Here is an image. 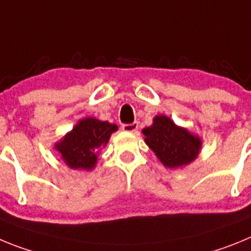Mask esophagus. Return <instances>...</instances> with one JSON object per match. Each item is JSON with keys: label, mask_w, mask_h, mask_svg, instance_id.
<instances>
[{"label": "esophagus", "mask_w": 251, "mask_h": 251, "mask_svg": "<svg viewBox=\"0 0 251 251\" xmlns=\"http://www.w3.org/2000/svg\"><path fill=\"white\" fill-rule=\"evenodd\" d=\"M122 129H123L124 132L134 133L137 132V129H138V123L134 122V123H130V124H123V126H122Z\"/></svg>", "instance_id": "esophagus-1"}]
</instances>
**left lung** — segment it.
Instances as JSON below:
<instances>
[{
    "mask_svg": "<svg viewBox=\"0 0 251 251\" xmlns=\"http://www.w3.org/2000/svg\"><path fill=\"white\" fill-rule=\"evenodd\" d=\"M146 145L153 151L161 163L167 168H182L199 157L202 139L179 127L170 117L158 114L150 127L142 130Z\"/></svg>",
    "mask_w": 251,
    "mask_h": 251,
    "instance_id": "obj_1",
    "label": "left lung"
}]
</instances>
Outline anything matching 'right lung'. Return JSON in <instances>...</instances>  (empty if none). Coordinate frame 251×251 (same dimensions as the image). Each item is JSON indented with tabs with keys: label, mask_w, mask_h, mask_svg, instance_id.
<instances>
[{
	"label": "right lung",
	"mask_w": 251,
	"mask_h": 251,
	"mask_svg": "<svg viewBox=\"0 0 251 251\" xmlns=\"http://www.w3.org/2000/svg\"><path fill=\"white\" fill-rule=\"evenodd\" d=\"M117 130V124L86 117L56 142L54 148L69 168L92 171L98 162L100 150L105 147L112 133Z\"/></svg>",
	"instance_id": "add662e5"
}]
</instances>
